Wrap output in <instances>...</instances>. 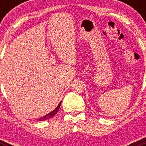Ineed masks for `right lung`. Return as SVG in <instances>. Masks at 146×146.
I'll list each match as a JSON object with an SVG mask.
<instances>
[{"mask_svg":"<svg viewBox=\"0 0 146 146\" xmlns=\"http://www.w3.org/2000/svg\"><path fill=\"white\" fill-rule=\"evenodd\" d=\"M60 104H61V102H60L59 103V104L57 106V108H55V109L54 110H52V112H50V113L47 114V115H44V116L42 117V118H38V119H37V120H38V121H45V120H47V119H49V118L53 117L54 115H55L58 113V111L59 108H60Z\"/></svg>","mask_w":146,"mask_h":146,"instance_id":"add662e5","label":"right lung"}]
</instances>
